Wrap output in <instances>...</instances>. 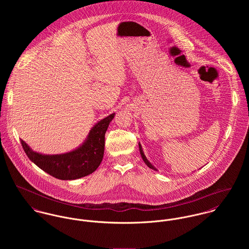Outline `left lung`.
<instances>
[{
  "label": "left lung",
  "mask_w": 249,
  "mask_h": 249,
  "mask_svg": "<svg viewBox=\"0 0 249 249\" xmlns=\"http://www.w3.org/2000/svg\"><path fill=\"white\" fill-rule=\"evenodd\" d=\"M139 149H140V153H141V156H142V160H143V162L146 164V166L148 167V168H150V169H153V170H155L156 171V169L147 161V159H146V157L144 156V154H143V151H142V146H141V144L139 143Z\"/></svg>",
  "instance_id": "1"
}]
</instances>
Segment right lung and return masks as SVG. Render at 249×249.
Here are the masks:
<instances>
[{
    "label": "right lung",
    "instance_id": "right-lung-1",
    "mask_svg": "<svg viewBox=\"0 0 249 249\" xmlns=\"http://www.w3.org/2000/svg\"><path fill=\"white\" fill-rule=\"evenodd\" d=\"M111 114L99 122L90 131L87 140L78 148L65 154L43 155L34 151L21 140L27 156L45 173L61 180H73L94 173L104 158L105 135L114 118Z\"/></svg>",
    "mask_w": 249,
    "mask_h": 249
}]
</instances>
